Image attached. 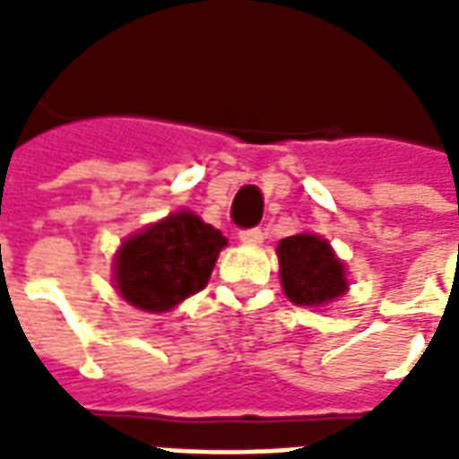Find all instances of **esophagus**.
Masks as SVG:
<instances>
[{
  "label": "esophagus",
  "mask_w": 459,
  "mask_h": 459,
  "mask_svg": "<svg viewBox=\"0 0 459 459\" xmlns=\"http://www.w3.org/2000/svg\"><path fill=\"white\" fill-rule=\"evenodd\" d=\"M238 238L243 240V243H248V246H258V243H263V230L246 229V230H240Z\"/></svg>",
  "instance_id": "1"
}]
</instances>
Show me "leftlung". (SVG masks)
<instances>
[{
  "instance_id": "8db88e82",
  "label": "left lung",
  "mask_w": 459,
  "mask_h": 459,
  "mask_svg": "<svg viewBox=\"0 0 459 459\" xmlns=\"http://www.w3.org/2000/svg\"><path fill=\"white\" fill-rule=\"evenodd\" d=\"M282 290L299 307H325L349 288L344 263L334 255L329 240L315 233H298L278 243Z\"/></svg>"
}]
</instances>
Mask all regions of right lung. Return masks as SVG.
<instances>
[{"label":"right lung","mask_w":459,"mask_h":459,"mask_svg":"<svg viewBox=\"0 0 459 459\" xmlns=\"http://www.w3.org/2000/svg\"><path fill=\"white\" fill-rule=\"evenodd\" d=\"M226 236L177 211L125 240L113 263L115 288L144 312H167L206 288Z\"/></svg>","instance_id":"right-lung-1"}]
</instances>
